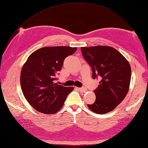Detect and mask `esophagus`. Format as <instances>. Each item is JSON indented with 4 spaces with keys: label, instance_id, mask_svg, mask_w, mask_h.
<instances>
[{
    "label": "esophagus",
    "instance_id": "1",
    "mask_svg": "<svg viewBox=\"0 0 148 148\" xmlns=\"http://www.w3.org/2000/svg\"><path fill=\"white\" fill-rule=\"evenodd\" d=\"M77 90H78L79 91H80V92H86V88H85V87H82V88H78V87H77L76 88Z\"/></svg>",
    "mask_w": 148,
    "mask_h": 148
}]
</instances>
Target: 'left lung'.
Listing matches in <instances>:
<instances>
[{
	"label": "left lung",
	"instance_id": "1",
	"mask_svg": "<svg viewBox=\"0 0 148 148\" xmlns=\"http://www.w3.org/2000/svg\"><path fill=\"white\" fill-rule=\"evenodd\" d=\"M81 51L92 68L93 78H101L94 90L95 102L87 106L96 114H107L116 108L127 94L131 77L130 64L110 46L82 47Z\"/></svg>",
	"mask_w": 148,
	"mask_h": 148
}]
</instances>
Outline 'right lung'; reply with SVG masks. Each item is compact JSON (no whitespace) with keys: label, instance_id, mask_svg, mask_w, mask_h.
Here are the masks:
<instances>
[{"label":"right lung","instance_id":"1","mask_svg":"<svg viewBox=\"0 0 148 148\" xmlns=\"http://www.w3.org/2000/svg\"><path fill=\"white\" fill-rule=\"evenodd\" d=\"M77 48L44 47L28 57L21 72L20 82L24 96L34 109L45 114L58 112L73 87L56 82L55 75L62 69L64 60Z\"/></svg>","mask_w":148,"mask_h":148}]
</instances>
